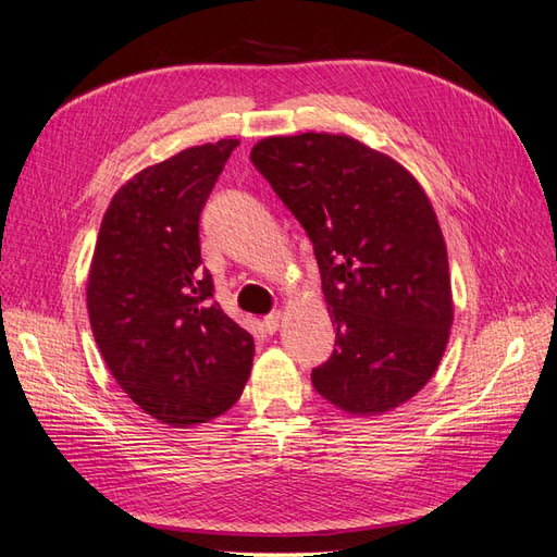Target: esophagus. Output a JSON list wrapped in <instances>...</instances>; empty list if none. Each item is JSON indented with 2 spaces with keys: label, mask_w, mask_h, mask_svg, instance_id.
Returning a JSON list of instances; mask_svg holds the SVG:
<instances>
[{
  "label": "esophagus",
  "mask_w": 557,
  "mask_h": 557,
  "mask_svg": "<svg viewBox=\"0 0 557 557\" xmlns=\"http://www.w3.org/2000/svg\"><path fill=\"white\" fill-rule=\"evenodd\" d=\"M262 327H264L269 334H274V332L281 327V311H274V313L264 315V320H262Z\"/></svg>",
  "instance_id": "34e87169"
}]
</instances>
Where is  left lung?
<instances>
[{
    "label": "left lung",
    "mask_w": 557,
    "mask_h": 557,
    "mask_svg": "<svg viewBox=\"0 0 557 557\" xmlns=\"http://www.w3.org/2000/svg\"><path fill=\"white\" fill-rule=\"evenodd\" d=\"M250 162L307 230L336 327L313 387L352 416L409 401L453 325L446 242L420 183L346 134L267 137Z\"/></svg>",
    "instance_id": "obj_1"
}]
</instances>
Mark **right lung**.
Here are the masks:
<instances>
[{
  "label": "right lung",
  "instance_id": "1",
  "mask_svg": "<svg viewBox=\"0 0 557 557\" xmlns=\"http://www.w3.org/2000/svg\"><path fill=\"white\" fill-rule=\"evenodd\" d=\"M237 139L193 146L134 174L102 218L88 315L109 372L172 428L225 413L250 376L252 336L213 299L199 213Z\"/></svg>",
  "mask_w": 557,
  "mask_h": 557
}]
</instances>
